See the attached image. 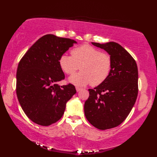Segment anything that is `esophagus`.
Masks as SVG:
<instances>
[{
	"label": "esophagus",
	"instance_id": "34e87169",
	"mask_svg": "<svg viewBox=\"0 0 157 157\" xmlns=\"http://www.w3.org/2000/svg\"><path fill=\"white\" fill-rule=\"evenodd\" d=\"M81 89H81V87H76V91H77V92L81 91Z\"/></svg>",
	"mask_w": 157,
	"mask_h": 157
}]
</instances>
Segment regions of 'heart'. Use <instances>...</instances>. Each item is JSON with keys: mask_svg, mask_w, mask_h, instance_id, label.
<instances>
[{"mask_svg": "<svg viewBox=\"0 0 157 157\" xmlns=\"http://www.w3.org/2000/svg\"><path fill=\"white\" fill-rule=\"evenodd\" d=\"M59 64L62 71L68 75L74 74L80 67L81 71L69 78L72 84L85 86L91 83L93 86H98L108 78L113 62L108 54L85 44L72 49L71 56H61Z\"/></svg>", "mask_w": 157, "mask_h": 157, "instance_id": "1", "label": "heart"}]
</instances>
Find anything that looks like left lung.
Masks as SVG:
<instances>
[{
    "label": "left lung",
    "mask_w": 157,
    "mask_h": 157,
    "mask_svg": "<svg viewBox=\"0 0 157 157\" xmlns=\"http://www.w3.org/2000/svg\"><path fill=\"white\" fill-rule=\"evenodd\" d=\"M92 44L108 53L113 66L103 83L89 89L84 112L93 126L105 130L119 125L132 110L138 94V70L135 59L119 44Z\"/></svg>",
    "instance_id": "1"
}]
</instances>
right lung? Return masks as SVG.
Masks as SVG:
<instances>
[{
  "instance_id": "obj_1",
  "label": "right lung",
  "mask_w": 157,
  "mask_h": 157,
  "mask_svg": "<svg viewBox=\"0 0 157 157\" xmlns=\"http://www.w3.org/2000/svg\"><path fill=\"white\" fill-rule=\"evenodd\" d=\"M74 40L46 34L40 38L19 62L16 74V94L22 110L39 125L49 126L63 116L66 104L76 94L75 87L59 86L65 75L59 59Z\"/></svg>"
}]
</instances>
